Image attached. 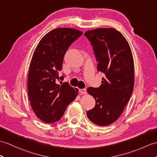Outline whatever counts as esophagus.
<instances>
[{"label": "esophagus", "mask_w": 157, "mask_h": 157, "mask_svg": "<svg viewBox=\"0 0 157 157\" xmlns=\"http://www.w3.org/2000/svg\"><path fill=\"white\" fill-rule=\"evenodd\" d=\"M79 92L81 94H83V95H85V94H86V93H87L86 89H80Z\"/></svg>", "instance_id": "esophagus-1"}]
</instances>
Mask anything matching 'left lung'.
I'll list each match as a JSON object with an SVG mask.
<instances>
[{
    "label": "left lung",
    "mask_w": 157,
    "mask_h": 157,
    "mask_svg": "<svg viewBox=\"0 0 157 157\" xmlns=\"http://www.w3.org/2000/svg\"><path fill=\"white\" fill-rule=\"evenodd\" d=\"M84 35L93 46L97 70L105 74L99 87L87 89L96 100L95 107L87 112V116L98 126H108L118 119L133 92L132 51L126 38L114 28H98Z\"/></svg>",
    "instance_id": "1"
}]
</instances>
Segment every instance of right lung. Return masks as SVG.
I'll return each mask as SVG.
<instances>
[{
    "label": "right lung",
    "mask_w": 157,
    "mask_h": 157,
    "mask_svg": "<svg viewBox=\"0 0 157 157\" xmlns=\"http://www.w3.org/2000/svg\"><path fill=\"white\" fill-rule=\"evenodd\" d=\"M83 33L61 27L49 31L39 41L33 55L28 74V95L33 110L45 123L60 120L65 109L78 95L67 82L56 83L68 47Z\"/></svg>",
    "instance_id": "1"
}]
</instances>
